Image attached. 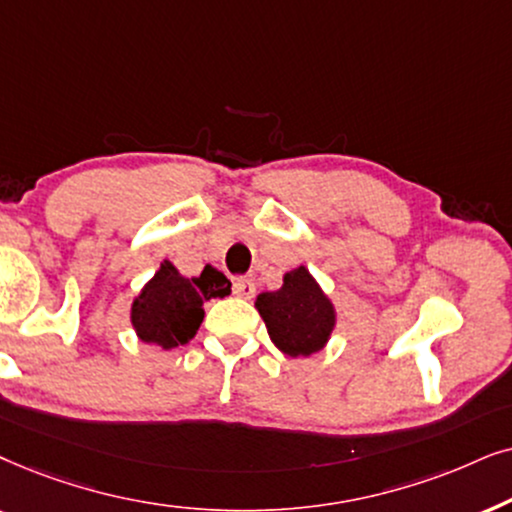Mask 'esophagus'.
I'll use <instances>...</instances> for the list:
<instances>
[{
    "mask_svg": "<svg viewBox=\"0 0 512 512\" xmlns=\"http://www.w3.org/2000/svg\"><path fill=\"white\" fill-rule=\"evenodd\" d=\"M255 281L252 278H236L234 281V295L243 297V299H252L255 297Z\"/></svg>",
    "mask_w": 512,
    "mask_h": 512,
    "instance_id": "esophagus-1",
    "label": "esophagus"
}]
</instances>
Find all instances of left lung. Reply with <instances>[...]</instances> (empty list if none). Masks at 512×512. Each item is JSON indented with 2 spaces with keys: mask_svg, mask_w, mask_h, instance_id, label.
I'll list each match as a JSON object with an SVG mask.
<instances>
[{
  "mask_svg": "<svg viewBox=\"0 0 512 512\" xmlns=\"http://www.w3.org/2000/svg\"><path fill=\"white\" fill-rule=\"evenodd\" d=\"M255 309L267 323L271 342L292 358L323 351L337 325L335 304L306 267L288 271L278 290L257 295Z\"/></svg>",
  "mask_w": 512,
  "mask_h": 512,
  "instance_id": "1",
  "label": "left lung"
}]
</instances>
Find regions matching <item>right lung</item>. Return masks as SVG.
Here are the masks:
<instances>
[{
	"label": "right lung",
	"mask_w": 512,
	"mask_h": 512,
	"mask_svg": "<svg viewBox=\"0 0 512 512\" xmlns=\"http://www.w3.org/2000/svg\"><path fill=\"white\" fill-rule=\"evenodd\" d=\"M227 295H231V283L210 264L201 276L185 278L173 262L163 260L133 299L131 325L140 342L170 351L199 332L208 299Z\"/></svg>",
	"instance_id": "1"
}]
</instances>
